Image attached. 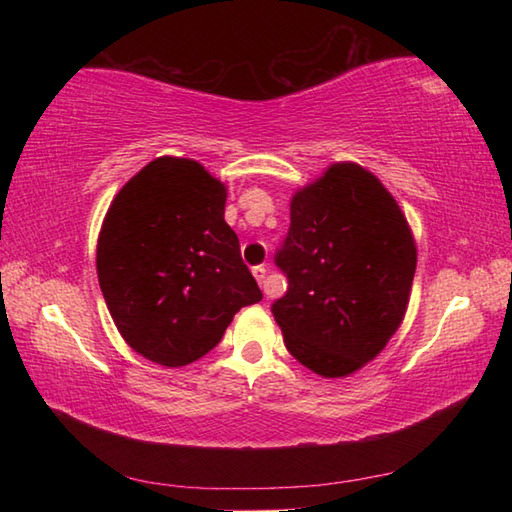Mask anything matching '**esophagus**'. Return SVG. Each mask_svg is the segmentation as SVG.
<instances>
[{
  "mask_svg": "<svg viewBox=\"0 0 512 512\" xmlns=\"http://www.w3.org/2000/svg\"><path fill=\"white\" fill-rule=\"evenodd\" d=\"M253 275H255V280L259 282V287H264V291H266V266H253Z\"/></svg>",
  "mask_w": 512,
  "mask_h": 512,
  "instance_id": "esophagus-1",
  "label": "esophagus"
}]
</instances>
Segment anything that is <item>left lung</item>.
<instances>
[{
  "label": "left lung",
  "instance_id": "obj_1",
  "mask_svg": "<svg viewBox=\"0 0 512 512\" xmlns=\"http://www.w3.org/2000/svg\"><path fill=\"white\" fill-rule=\"evenodd\" d=\"M418 250L406 216L368 169L336 162L291 198L273 302L284 345L320 377H345L386 348L409 305Z\"/></svg>",
  "mask_w": 512,
  "mask_h": 512
}]
</instances>
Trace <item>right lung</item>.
I'll return each instance as SVG.
<instances>
[{
	"label": "right lung",
	"mask_w": 512,
	"mask_h": 512,
	"mask_svg": "<svg viewBox=\"0 0 512 512\" xmlns=\"http://www.w3.org/2000/svg\"><path fill=\"white\" fill-rule=\"evenodd\" d=\"M225 185L203 164L155 158L119 189L97 244L99 287L119 334L160 366L210 352L262 300L223 219Z\"/></svg>",
	"instance_id": "right-lung-1"
}]
</instances>
